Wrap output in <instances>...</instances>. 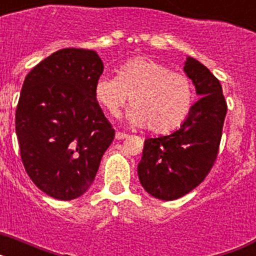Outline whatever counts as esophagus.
Listing matches in <instances>:
<instances>
[{
	"label": "esophagus",
	"instance_id": "obj_1",
	"mask_svg": "<svg viewBox=\"0 0 256 256\" xmlns=\"http://www.w3.org/2000/svg\"><path fill=\"white\" fill-rule=\"evenodd\" d=\"M128 137V134L126 133H123V132H116L115 133V138L116 140H124Z\"/></svg>",
	"mask_w": 256,
	"mask_h": 256
}]
</instances>
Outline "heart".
I'll return each instance as SVG.
<instances>
[{
	"label": "heart",
	"instance_id": "heart-1",
	"mask_svg": "<svg viewBox=\"0 0 256 256\" xmlns=\"http://www.w3.org/2000/svg\"><path fill=\"white\" fill-rule=\"evenodd\" d=\"M130 124L154 133H169L183 124L195 101L188 76L172 72L150 58H132L118 66L116 76L104 74L94 83V97L108 114L115 115L130 100Z\"/></svg>",
	"mask_w": 256,
	"mask_h": 256
}]
</instances>
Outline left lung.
I'll list each match as a JSON object with an SVG mask.
<instances>
[{"label":"left lung","mask_w":256,"mask_h":256,"mask_svg":"<svg viewBox=\"0 0 256 256\" xmlns=\"http://www.w3.org/2000/svg\"><path fill=\"white\" fill-rule=\"evenodd\" d=\"M184 72L201 97L180 130L144 141L138 164L142 187L165 201L182 198L206 178L216 162L227 114L222 84L212 72L192 58Z\"/></svg>","instance_id":"8db88e82"}]
</instances>
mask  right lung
I'll use <instances>...</instances> for the list:
<instances>
[{
  "mask_svg": "<svg viewBox=\"0 0 256 256\" xmlns=\"http://www.w3.org/2000/svg\"><path fill=\"white\" fill-rule=\"evenodd\" d=\"M96 51L62 48L26 76L15 115L20 156L36 186L58 200L82 196L115 130L94 97Z\"/></svg>",
  "mask_w": 256,
  "mask_h": 256,
  "instance_id": "obj_1",
  "label": "right lung"
}]
</instances>
